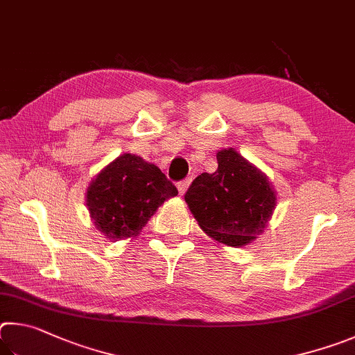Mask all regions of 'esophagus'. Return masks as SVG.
<instances>
[{
    "label": "esophagus",
    "instance_id": "esophagus-1",
    "mask_svg": "<svg viewBox=\"0 0 355 355\" xmlns=\"http://www.w3.org/2000/svg\"><path fill=\"white\" fill-rule=\"evenodd\" d=\"M190 182H191V178H189V179H185V181H181V182H179V184H178V190H179V193L184 195L185 191H187Z\"/></svg>",
    "mask_w": 355,
    "mask_h": 355
}]
</instances>
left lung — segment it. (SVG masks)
Listing matches in <instances>:
<instances>
[{"label": "left lung", "mask_w": 355, "mask_h": 355, "mask_svg": "<svg viewBox=\"0 0 355 355\" xmlns=\"http://www.w3.org/2000/svg\"><path fill=\"white\" fill-rule=\"evenodd\" d=\"M218 168L191 182L185 202L207 237L241 248L265 232L277 196L266 174L234 148L216 153Z\"/></svg>", "instance_id": "1"}]
</instances>
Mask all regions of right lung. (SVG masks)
I'll return each instance as SVG.
<instances>
[{"label": "right lung", "instance_id": "obj_1", "mask_svg": "<svg viewBox=\"0 0 355 355\" xmlns=\"http://www.w3.org/2000/svg\"><path fill=\"white\" fill-rule=\"evenodd\" d=\"M176 195L159 166L124 153L92 179L85 204L98 231L118 241L137 237L155 210Z\"/></svg>", "mask_w": 355, "mask_h": 355}]
</instances>
